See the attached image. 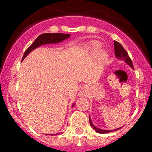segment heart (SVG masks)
<instances>
[{"label":"heart","instance_id":"obj_1","mask_svg":"<svg viewBox=\"0 0 152 152\" xmlns=\"http://www.w3.org/2000/svg\"><path fill=\"white\" fill-rule=\"evenodd\" d=\"M87 49H88V52L91 53V55L94 56V55L98 53V58L101 62L105 63L107 62L108 60V54L107 52L104 50H101L100 52L99 51L101 49V43L98 41H92L89 43L87 44ZM99 51V52L98 53Z\"/></svg>","mask_w":152,"mask_h":152}]
</instances>
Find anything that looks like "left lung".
Returning a JSON list of instances; mask_svg holds the SVG:
<instances>
[{
  "label": "left lung",
  "instance_id": "1",
  "mask_svg": "<svg viewBox=\"0 0 152 152\" xmlns=\"http://www.w3.org/2000/svg\"><path fill=\"white\" fill-rule=\"evenodd\" d=\"M114 50H115V56L116 57V58L121 60V61H124L125 62L128 64V65H129L132 69H134L133 64H132V60L130 59V58L129 56L128 53H127L126 51L125 50L124 48L123 47V45L116 41H114ZM89 120H90V124H91V126L96 132H97V133H100V134L108 133V132H114V131H116V130H119L122 128V127H120V128L115 129L113 130L101 129H99L97 128V127H96L93 124L92 121H91V116H89Z\"/></svg>",
  "mask_w": 152,
  "mask_h": 152
}]
</instances>
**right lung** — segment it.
<instances>
[{"instance_id":"add662e5","label":"right lung","mask_w":152,"mask_h":152,"mask_svg":"<svg viewBox=\"0 0 152 152\" xmlns=\"http://www.w3.org/2000/svg\"><path fill=\"white\" fill-rule=\"evenodd\" d=\"M71 36V34H64V33H43V34L39 36L36 39L33 44L25 51L23 56L22 61H23L24 58L30 53L31 52L36 48L41 46L42 45H47V44H54V43H59L67 39ZM75 105V103H73L72 107ZM61 133V132H60ZM59 133H57L56 135H58ZM49 135V134H46ZM49 135H55V134H49Z\"/></svg>"}]
</instances>
